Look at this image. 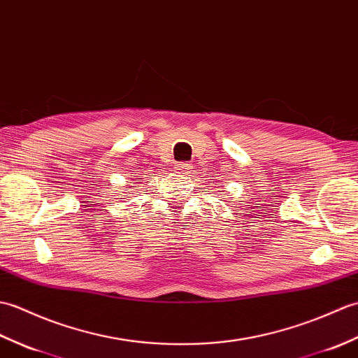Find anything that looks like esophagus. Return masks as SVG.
<instances>
[{"mask_svg": "<svg viewBox=\"0 0 358 358\" xmlns=\"http://www.w3.org/2000/svg\"><path fill=\"white\" fill-rule=\"evenodd\" d=\"M174 171L179 174H189V171H192V165L185 162H179L174 165Z\"/></svg>", "mask_w": 358, "mask_h": 358, "instance_id": "34e87169", "label": "esophagus"}]
</instances>
